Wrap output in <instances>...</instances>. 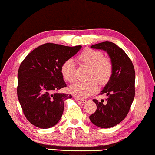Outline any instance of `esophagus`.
I'll list each match as a JSON object with an SVG mask.
<instances>
[{
    "label": "esophagus",
    "instance_id": "1",
    "mask_svg": "<svg viewBox=\"0 0 155 155\" xmlns=\"http://www.w3.org/2000/svg\"><path fill=\"white\" fill-rule=\"evenodd\" d=\"M74 99L76 100V101H80V102H82V103H85L87 101L86 99H79V98H77V97H74Z\"/></svg>",
    "mask_w": 155,
    "mask_h": 155
}]
</instances>
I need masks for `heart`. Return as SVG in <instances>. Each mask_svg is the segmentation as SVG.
<instances>
[{
	"instance_id": "b5f03b06",
	"label": "heart",
	"mask_w": 155,
	"mask_h": 155,
	"mask_svg": "<svg viewBox=\"0 0 155 155\" xmlns=\"http://www.w3.org/2000/svg\"><path fill=\"white\" fill-rule=\"evenodd\" d=\"M82 65L90 67L88 79L85 83H76L70 87V92L79 99H84L97 91L98 84L101 86L107 85L113 74L114 65L112 59L104 56L100 51L85 49L77 56ZM61 73L65 81L73 83L76 80V67L72 59H67L61 66Z\"/></svg>"
}]
</instances>
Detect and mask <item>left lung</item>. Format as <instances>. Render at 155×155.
<instances>
[{
  "label": "left lung",
  "mask_w": 155,
  "mask_h": 155,
  "mask_svg": "<svg viewBox=\"0 0 155 155\" xmlns=\"http://www.w3.org/2000/svg\"><path fill=\"white\" fill-rule=\"evenodd\" d=\"M108 53L114 65L113 74L101 94L107 96L96 103L97 109L90 115L91 121L102 128H112L125 119L129 112L135 96V70L129 56L123 49L112 42H103L91 45Z\"/></svg>",
  "instance_id": "8db88e82"
}]
</instances>
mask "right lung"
Here are the masks:
<instances>
[{"label":"right lung","mask_w":155,"mask_h":155,"mask_svg":"<svg viewBox=\"0 0 155 155\" xmlns=\"http://www.w3.org/2000/svg\"><path fill=\"white\" fill-rule=\"evenodd\" d=\"M81 48V45L48 43L35 48L20 64L18 70L17 96L23 113L31 124L48 128L61 119L64 101L70 94L58 91L67 87L61 66Z\"/></svg>","instance_id":"add662e5"}]
</instances>
